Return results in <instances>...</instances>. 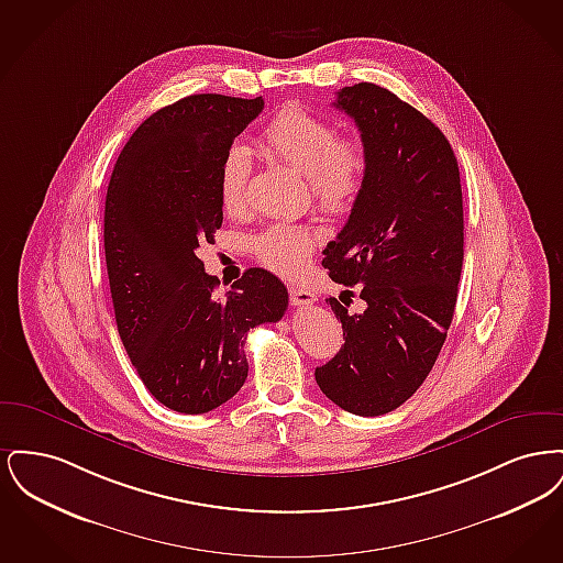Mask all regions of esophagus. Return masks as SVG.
I'll return each mask as SVG.
<instances>
[{"instance_id":"obj_1","label":"esophagus","mask_w":563,"mask_h":563,"mask_svg":"<svg viewBox=\"0 0 563 563\" xmlns=\"http://www.w3.org/2000/svg\"><path fill=\"white\" fill-rule=\"evenodd\" d=\"M289 299H291L294 306H308V303L317 301L312 291H308L303 287H297V285H289Z\"/></svg>"}]
</instances>
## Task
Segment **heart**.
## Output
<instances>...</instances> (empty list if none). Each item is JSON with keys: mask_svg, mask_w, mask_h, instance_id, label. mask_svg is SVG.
Returning a JSON list of instances; mask_svg holds the SVG:
<instances>
[{"mask_svg": "<svg viewBox=\"0 0 563 563\" xmlns=\"http://www.w3.org/2000/svg\"><path fill=\"white\" fill-rule=\"evenodd\" d=\"M264 147L306 175L312 198L322 209L340 213L352 207L365 186L369 154L358 136H338L319 113L299 106L283 108L262 133ZM251 161L241 145L232 147L219 168V202L228 214L246 207ZM314 234L306 225L274 223L255 239L257 260L278 274H295L312 253Z\"/></svg>", "mask_w": 563, "mask_h": 563, "instance_id": "heart-1", "label": "heart"}]
</instances>
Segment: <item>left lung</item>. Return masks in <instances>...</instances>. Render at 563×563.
<instances>
[{"instance_id": "8db88e82", "label": "left lung", "mask_w": 563, "mask_h": 563, "mask_svg": "<svg viewBox=\"0 0 563 563\" xmlns=\"http://www.w3.org/2000/svg\"><path fill=\"white\" fill-rule=\"evenodd\" d=\"M369 154L367 179L322 266L356 290L363 313L331 297L344 346L317 367L327 399L354 416L401 407L427 379L454 319L464 260L462 188L454 150L424 113L361 81L333 103Z\"/></svg>"}]
</instances>
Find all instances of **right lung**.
Instances as JSON below:
<instances>
[{
  "label": "right lung",
  "mask_w": 563,
  "mask_h": 563,
  "mask_svg": "<svg viewBox=\"0 0 563 563\" xmlns=\"http://www.w3.org/2000/svg\"><path fill=\"white\" fill-rule=\"evenodd\" d=\"M264 99L191 95L152 113L113 166L106 262L118 333L145 388L168 409L207 413L244 384L246 335L283 319L289 294L251 268L223 295L198 249L223 211L219 168Z\"/></svg>",
  "instance_id": "1"
}]
</instances>
